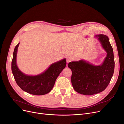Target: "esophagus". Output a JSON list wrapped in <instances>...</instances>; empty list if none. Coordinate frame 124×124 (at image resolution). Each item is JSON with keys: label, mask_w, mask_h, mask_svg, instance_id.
Masks as SVG:
<instances>
[{"label": "esophagus", "mask_w": 124, "mask_h": 124, "mask_svg": "<svg viewBox=\"0 0 124 124\" xmlns=\"http://www.w3.org/2000/svg\"><path fill=\"white\" fill-rule=\"evenodd\" d=\"M71 60H72V58H70V57H68V58H67V59H66L67 63H69L70 62H71Z\"/></svg>", "instance_id": "obj_1"}]
</instances>
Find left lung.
I'll list each match as a JSON object with an SVG mask.
<instances>
[{"instance_id": "left-lung-1", "label": "left lung", "mask_w": 124, "mask_h": 124, "mask_svg": "<svg viewBox=\"0 0 124 124\" xmlns=\"http://www.w3.org/2000/svg\"><path fill=\"white\" fill-rule=\"evenodd\" d=\"M96 36L107 53L102 64L95 66L81 60L68 64L72 71L71 83L73 88L84 95H93L103 91L108 86L114 72V52L108 38L102 34Z\"/></svg>"}]
</instances>
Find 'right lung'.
Returning a JSON list of instances; mask_svg holds the SVG:
<instances>
[{
	"label": "right lung",
	"instance_id": "add662e5",
	"mask_svg": "<svg viewBox=\"0 0 124 124\" xmlns=\"http://www.w3.org/2000/svg\"><path fill=\"white\" fill-rule=\"evenodd\" d=\"M19 43L15 47L11 62V70L17 85L29 93L41 95L49 93L53 88L57 78L65 68L66 59L51 64L42 73L35 76L27 75L18 69L16 65V55Z\"/></svg>",
	"mask_w": 124,
	"mask_h": 124
}]
</instances>
